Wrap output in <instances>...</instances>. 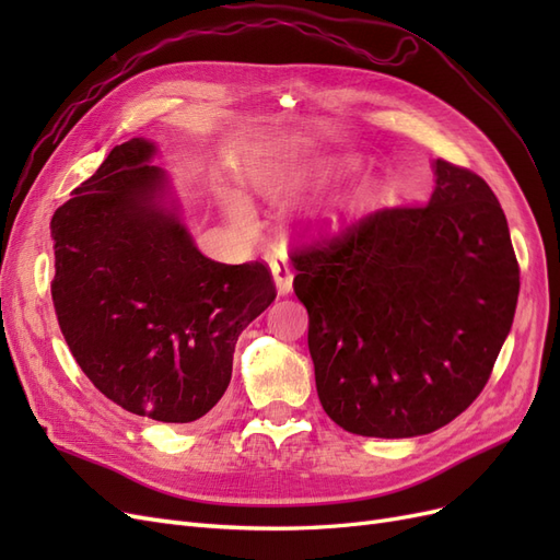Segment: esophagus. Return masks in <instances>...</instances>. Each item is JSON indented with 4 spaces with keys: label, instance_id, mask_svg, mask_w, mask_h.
I'll return each instance as SVG.
<instances>
[{
    "label": "esophagus",
    "instance_id": "34e87169",
    "mask_svg": "<svg viewBox=\"0 0 560 560\" xmlns=\"http://www.w3.org/2000/svg\"><path fill=\"white\" fill-rule=\"evenodd\" d=\"M270 273H273V280H276V290L280 296L290 294L292 292V270H290V264H287L284 257H273L270 259Z\"/></svg>",
    "mask_w": 560,
    "mask_h": 560
}]
</instances>
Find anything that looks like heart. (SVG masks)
<instances>
[{
    "label": "heart",
    "instance_id": "heart-1",
    "mask_svg": "<svg viewBox=\"0 0 560 560\" xmlns=\"http://www.w3.org/2000/svg\"><path fill=\"white\" fill-rule=\"evenodd\" d=\"M301 175H303V165H296V163L282 165L280 171H276L273 175H268L264 179V189L273 196L282 194L287 189H292V186H296L301 182Z\"/></svg>",
    "mask_w": 560,
    "mask_h": 560
}]
</instances>
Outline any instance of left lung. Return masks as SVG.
<instances>
[{"label":"left lung","instance_id":"left-lung-1","mask_svg":"<svg viewBox=\"0 0 560 560\" xmlns=\"http://www.w3.org/2000/svg\"><path fill=\"white\" fill-rule=\"evenodd\" d=\"M422 208H383L294 252L322 409L362 436L430 434L479 397L518 264L490 186L442 159Z\"/></svg>","mask_w":560,"mask_h":560}]
</instances>
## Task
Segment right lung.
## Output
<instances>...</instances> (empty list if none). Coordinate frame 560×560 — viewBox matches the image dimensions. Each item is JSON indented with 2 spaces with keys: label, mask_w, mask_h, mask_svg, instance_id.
<instances>
[{
  "label": "right lung",
  "mask_w": 560,
  "mask_h": 560,
  "mask_svg": "<svg viewBox=\"0 0 560 560\" xmlns=\"http://www.w3.org/2000/svg\"><path fill=\"white\" fill-rule=\"evenodd\" d=\"M159 144H116L50 219L54 306L77 364L121 409L194 422L231 383L235 341L276 299L259 261L208 259Z\"/></svg>",
  "instance_id": "right-lung-1"
}]
</instances>
